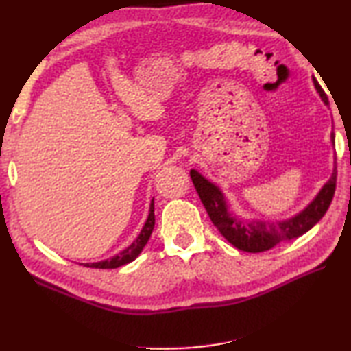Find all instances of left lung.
<instances>
[{
	"instance_id": "obj_1",
	"label": "left lung",
	"mask_w": 351,
	"mask_h": 351,
	"mask_svg": "<svg viewBox=\"0 0 351 351\" xmlns=\"http://www.w3.org/2000/svg\"><path fill=\"white\" fill-rule=\"evenodd\" d=\"M314 86H316L324 104L328 105V97H326L317 80H314ZM331 142L335 144V133H331ZM336 173L335 161V169H332L330 180L324 184L316 198L297 215L288 219H278V221H258V219L247 221V219L237 217L229 210V206L226 203V198L219 187L206 180L197 170H190V178H192L193 186L199 195L201 203L206 207L213 226L219 230V234L240 251L265 252L277 246L278 243L304 235L325 215L332 197H335Z\"/></svg>"
}]
</instances>
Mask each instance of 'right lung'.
Masks as SVG:
<instances>
[{
	"instance_id": "add662e5",
	"label": "right lung",
	"mask_w": 351,
	"mask_h": 351,
	"mask_svg": "<svg viewBox=\"0 0 351 351\" xmlns=\"http://www.w3.org/2000/svg\"><path fill=\"white\" fill-rule=\"evenodd\" d=\"M153 228H154V199H152L150 212H148V218L144 224V228H142L138 239H136L132 245H130L127 249H123L122 252L114 255V257L106 258L102 261H96V263H85L83 266H88V268H97V269H114V268H119V266L130 263V261H133L136 257H138L142 249H144V246L147 245V241L153 232Z\"/></svg>"
}]
</instances>
